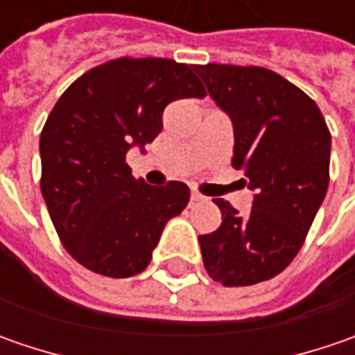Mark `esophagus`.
I'll return each mask as SVG.
<instances>
[{
  "mask_svg": "<svg viewBox=\"0 0 355 355\" xmlns=\"http://www.w3.org/2000/svg\"><path fill=\"white\" fill-rule=\"evenodd\" d=\"M203 196L201 193H198V191H191V203H199V201H203Z\"/></svg>",
  "mask_w": 355,
  "mask_h": 355,
  "instance_id": "1",
  "label": "esophagus"
}]
</instances>
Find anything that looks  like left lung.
I'll use <instances>...</instances> for the list:
<instances>
[{
  "instance_id": "obj_1",
  "label": "left lung",
  "mask_w": 355,
  "mask_h": 355,
  "mask_svg": "<svg viewBox=\"0 0 355 355\" xmlns=\"http://www.w3.org/2000/svg\"><path fill=\"white\" fill-rule=\"evenodd\" d=\"M215 104L231 118L233 168L254 191L247 215L213 199L221 225L199 235L203 265L223 286H249L291 265L330 182V132L320 108L263 67L196 64Z\"/></svg>"
}]
</instances>
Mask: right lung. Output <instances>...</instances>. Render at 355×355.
<instances>
[{"label": "right lung", "instance_id": "1", "mask_svg": "<svg viewBox=\"0 0 355 355\" xmlns=\"http://www.w3.org/2000/svg\"><path fill=\"white\" fill-rule=\"evenodd\" d=\"M193 64L116 59L76 78L51 110L39 140L41 193L71 257L110 279H128L152 261L162 231L184 211L189 187L136 180L130 148L162 132L164 108L203 98Z\"/></svg>", "mask_w": 355, "mask_h": 355}]
</instances>
